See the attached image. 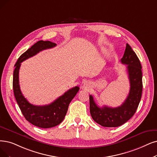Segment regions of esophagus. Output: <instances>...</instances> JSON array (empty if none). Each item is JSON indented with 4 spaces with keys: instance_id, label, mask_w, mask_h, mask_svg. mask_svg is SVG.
<instances>
[{
    "instance_id": "esophagus-1",
    "label": "esophagus",
    "mask_w": 157,
    "mask_h": 157,
    "mask_svg": "<svg viewBox=\"0 0 157 157\" xmlns=\"http://www.w3.org/2000/svg\"><path fill=\"white\" fill-rule=\"evenodd\" d=\"M90 86H91V83L90 81H84L82 84V88L87 90L88 89L89 87H90Z\"/></svg>"
}]
</instances>
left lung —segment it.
<instances>
[{"label": "left lung", "mask_w": 157, "mask_h": 157, "mask_svg": "<svg viewBox=\"0 0 157 157\" xmlns=\"http://www.w3.org/2000/svg\"><path fill=\"white\" fill-rule=\"evenodd\" d=\"M121 63L127 65L130 90L124 102L117 108L104 105L100 108L90 95V110L92 118L102 126L115 128L126 123L133 116L140 103L142 92V73L140 62L127 44Z\"/></svg>", "instance_id": "obj_1"}]
</instances>
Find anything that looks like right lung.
Returning a JSON list of instances; mask_svg holds the SVG:
<instances>
[{"label":"right lung","mask_w":157,"mask_h":157,"mask_svg":"<svg viewBox=\"0 0 157 157\" xmlns=\"http://www.w3.org/2000/svg\"><path fill=\"white\" fill-rule=\"evenodd\" d=\"M57 46L50 41L39 40L35 43L18 59L13 71V87L17 102L22 113L26 120L33 125L41 128H50L60 124L66 115L68 106L79 90L78 86L69 90L64 95L59 97L54 102L45 105H35L30 104L22 94L19 86L18 73L21 62L40 52Z\"/></svg>","instance_id":"1"}]
</instances>
